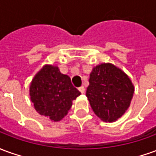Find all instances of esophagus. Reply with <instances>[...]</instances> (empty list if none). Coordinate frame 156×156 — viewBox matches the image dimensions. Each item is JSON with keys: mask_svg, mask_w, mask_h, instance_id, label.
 I'll use <instances>...</instances> for the list:
<instances>
[{"mask_svg": "<svg viewBox=\"0 0 156 156\" xmlns=\"http://www.w3.org/2000/svg\"><path fill=\"white\" fill-rule=\"evenodd\" d=\"M78 90H79L82 94H84V92H85V88H84L83 86H81V87L78 88Z\"/></svg>", "mask_w": 156, "mask_h": 156, "instance_id": "1", "label": "esophagus"}]
</instances>
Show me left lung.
I'll return each instance as SVG.
<instances>
[{
  "label": "left lung",
  "mask_w": 156,
  "mask_h": 156,
  "mask_svg": "<svg viewBox=\"0 0 156 156\" xmlns=\"http://www.w3.org/2000/svg\"><path fill=\"white\" fill-rule=\"evenodd\" d=\"M89 82L86 96L95 115L103 122H116L129 107L134 93L130 78L112 63H102L94 67Z\"/></svg>",
  "instance_id": "obj_1"
}]
</instances>
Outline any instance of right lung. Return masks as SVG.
I'll list each match as a JSON object with an SVG mask.
<instances>
[{"mask_svg": "<svg viewBox=\"0 0 156 156\" xmlns=\"http://www.w3.org/2000/svg\"><path fill=\"white\" fill-rule=\"evenodd\" d=\"M80 94L70 78L52 65H44L29 87L30 99L37 112L54 122H59L67 115L73 101Z\"/></svg>", "mask_w": 156, "mask_h": 156, "instance_id": "right-lung-1", "label": "right lung"}]
</instances>
